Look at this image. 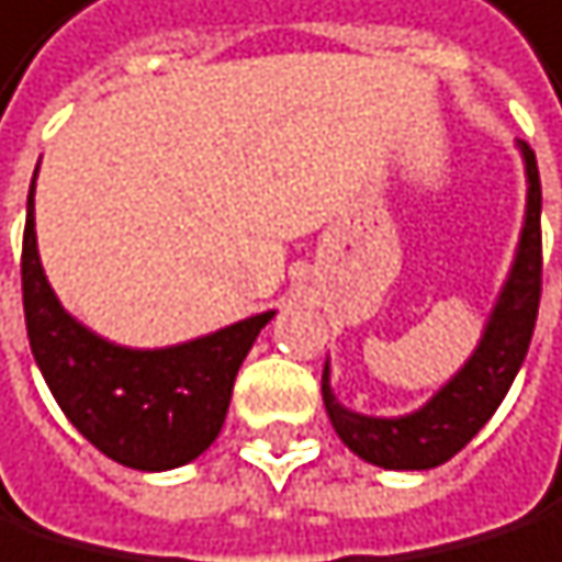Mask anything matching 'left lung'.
<instances>
[{
    "mask_svg": "<svg viewBox=\"0 0 562 562\" xmlns=\"http://www.w3.org/2000/svg\"><path fill=\"white\" fill-rule=\"evenodd\" d=\"M518 154L526 164V220H521L512 271L498 291L484 333L474 353L460 371L446 381L432 398L408 415H363L336 402L329 384V360L323 371V402L336 436L350 450L384 470H432L457 457L474 439L487 418L498 412L505 394L529 353L539 291H542V188L539 168L529 144L518 139Z\"/></svg>",
    "mask_w": 562,
    "mask_h": 562,
    "instance_id": "left-lung-1",
    "label": "left lung"
}]
</instances>
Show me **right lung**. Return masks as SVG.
I'll list each match as a JSON object with an SVG mask.
<instances>
[{
  "mask_svg": "<svg viewBox=\"0 0 562 562\" xmlns=\"http://www.w3.org/2000/svg\"><path fill=\"white\" fill-rule=\"evenodd\" d=\"M36 184V171H33ZM33 184L23 233V312L33 360L71 426L133 470H175L220 436L233 381L274 312H260L175 347H120L60 305L36 250Z\"/></svg>",
  "mask_w": 562,
  "mask_h": 562,
  "instance_id": "add662e5",
  "label": "right lung"
}]
</instances>
